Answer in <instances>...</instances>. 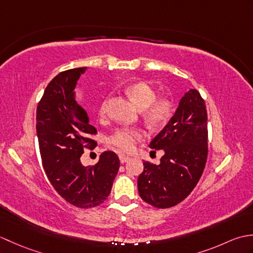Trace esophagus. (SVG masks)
Masks as SVG:
<instances>
[{
	"label": "esophagus",
	"mask_w": 253,
	"mask_h": 253,
	"mask_svg": "<svg viewBox=\"0 0 253 253\" xmlns=\"http://www.w3.org/2000/svg\"><path fill=\"white\" fill-rule=\"evenodd\" d=\"M130 160V158L129 157H126V155H123V154H121L120 155V161H121V163H126V162H128V161Z\"/></svg>",
	"instance_id": "obj_1"
}]
</instances>
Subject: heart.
I'll return each instance as SVG.
<instances>
[{"mask_svg": "<svg viewBox=\"0 0 253 253\" xmlns=\"http://www.w3.org/2000/svg\"><path fill=\"white\" fill-rule=\"evenodd\" d=\"M125 93L133 103L142 110L143 120L150 127H159L169 120L173 113V102L168 98L157 99V91L151 84L146 82H137L128 84ZM107 103L104 101L101 104L100 113L105 114ZM143 133L136 128H121L109 139L111 146L121 152H130L135 149Z\"/></svg>", "mask_w": 253, "mask_h": 253, "instance_id": "b5f03b06", "label": "heart"}]
</instances>
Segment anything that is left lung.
I'll return each mask as SVG.
<instances>
[{
  "label": "left lung",
  "mask_w": 253,
  "mask_h": 253,
  "mask_svg": "<svg viewBox=\"0 0 253 253\" xmlns=\"http://www.w3.org/2000/svg\"><path fill=\"white\" fill-rule=\"evenodd\" d=\"M149 147L163 150L159 165L144 161L138 177L141 199L159 209L174 207L190 195L203 173L208 158V114L196 89L179 101L170 118Z\"/></svg>",
  "instance_id": "8db88e82"
}]
</instances>
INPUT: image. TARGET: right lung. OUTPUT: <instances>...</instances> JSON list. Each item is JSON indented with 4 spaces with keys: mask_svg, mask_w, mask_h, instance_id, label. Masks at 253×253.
I'll return each instance as SVG.
<instances>
[{
    "mask_svg": "<svg viewBox=\"0 0 253 253\" xmlns=\"http://www.w3.org/2000/svg\"><path fill=\"white\" fill-rule=\"evenodd\" d=\"M85 69H68L51 80L37 107L36 128L42 165L52 186L68 203L90 209L109 197L120 159L105 151L93 166L80 162L84 149L95 146L90 137L96 133L87 112L75 100L74 90Z\"/></svg>",
    "mask_w": 253,
    "mask_h": 253,
    "instance_id": "obj_1",
    "label": "right lung"
}]
</instances>
